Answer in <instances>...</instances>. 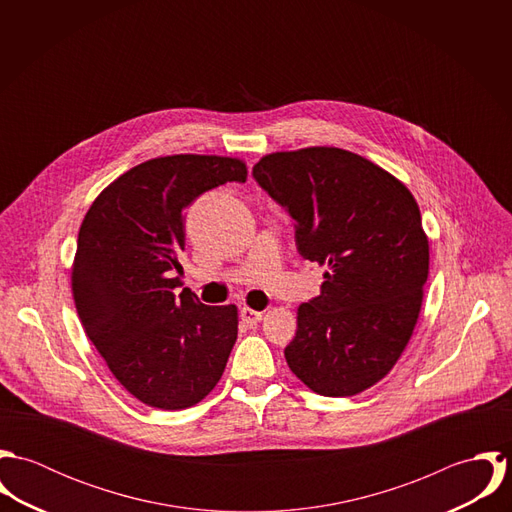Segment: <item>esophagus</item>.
Returning a JSON list of instances; mask_svg holds the SVG:
<instances>
[{
	"mask_svg": "<svg viewBox=\"0 0 512 512\" xmlns=\"http://www.w3.org/2000/svg\"><path fill=\"white\" fill-rule=\"evenodd\" d=\"M240 317H242V321H244L246 325L254 327V325H258V323L262 321V311H254V309H250V307H242V309H240Z\"/></svg>",
	"mask_w": 512,
	"mask_h": 512,
	"instance_id": "1",
	"label": "esophagus"
}]
</instances>
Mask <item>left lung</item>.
I'll return each instance as SVG.
<instances>
[{
    "mask_svg": "<svg viewBox=\"0 0 512 512\" xmlns=\"http://www.w3.org/2000/svg\"><path fill=\"white\" fill-rule=\"evenodd\" d=\"M252 177L290 215L303 260L327 266L284 355L321 396H355L396 365L416 327L430 248L418 203L388 171L339 147L262 157Z\"/></svg>",
    "mask_w": 512,
    "mask_h": 512,
    "instance_id": "obj_1",
    "label": "left lung"
}]
</instances>
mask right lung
<instances>
[{
    "label": "right lung",
    "instance_id": "1",
    "mask_svg": "<svg viewBox=\"0 0 512 512\" xmlns=\"http://www.w3.org/2000/svg\"><path fill=\"white\" fill-rule=\"evenodd\" d=\"M246 165L219 155L149 159L120 175L80 224L73 266L78 319L118 382L140 402L183 410L220 380L238 335L234 305L175 295L185 209Z\"/></svg>",
    "mask_w": 512,
    "mask_h": 512
}]
</instances>
